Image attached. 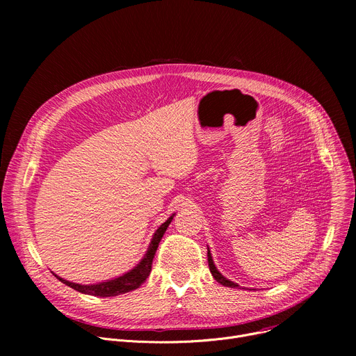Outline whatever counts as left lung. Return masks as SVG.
<instances>
[{
	"label": "left lung",
	"instance_id": "8db88e82",
	"mask_svg": "<svg viewBox=\"0 0 356 356\" xmlns=\"http://www.w3.org/2000/svg\"><path fill=\"white\" fill-rule=\"evenodd\" d=\"M208 263H209V270H211V273H212L213 278L216 280L218 283H220L222 286H225V287H232V289H236V287H239L236 283L231 282V280H228L227 277H223V275H222V274L218 271V268L215 267L213 259H212V254H211V251H209V247H208Z\"/></svg>",
	"mask_w": 356,
	"mask_h": 356
}]
</instances>
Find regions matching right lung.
I'll return each mask as SVG.
<instances>
[{"mask_svg": "<svg viewBox=\"0 0 356 356\" xmlns=\"http://www.w3.org/2000/svg\"><path fill=\"white\" fill-rule=\"evenodd\" d=\"M175 213L168 218L164 223L159 227V229L154 232L152 242H149V245L147 248V252L144 254V257L141 258L140 263L133 268L127 271L125 274L117 277V278H112V280H106V282H101L97 284H78V283H72L67 282V280L56 275L54 277L60 280V282L69 287H72L73 290H76L79 293L83 294H89V296H99V297H114V296H120L128 291H133L136 289H138L145 280L152 273V264H153V258L156 255V251L159 248L160 241L167 229V227L170 225V222L173 219Z\"/></svg>", "mask_w": 356, "mask_h": 356, "instance_id": "right-lung-1", "label": "right lung"}]
</instances>
